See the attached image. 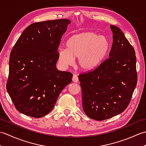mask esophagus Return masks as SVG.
<instances>
[{"instance_id":"obj_1","label":"esophagus","mask_w":146,"mask_h":146,"mask_svg":"<svg viewBox=\"0 0 146 146\" xmlns=\"http://www.w3.org/2000/svg\"><path fill=\"white\" fill-rule=\"evenodd\" d=\"M72 80H73V82H75V83L78 82V76H77L76 75H73Z\"/></svg>"}]
</instances>
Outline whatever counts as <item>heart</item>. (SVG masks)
<instances>
[{"mask_svg":"<svg viewBox=\"0 0 146 146\" xmlns=\"http://www.w3.org/2000/svg\"><path fill=\"white\" fill-rule=\"evenodd\" d=\"M67 48L59 49V61L63 66L72 64L78 58L80 69L92 71L103 63L110 51L111 44L107 37L92 31L73 35L68 39Z\"/></svg>","mask_w":146,"mask_h":146,"instance_id":"1","label":"heart"}]
</instances>
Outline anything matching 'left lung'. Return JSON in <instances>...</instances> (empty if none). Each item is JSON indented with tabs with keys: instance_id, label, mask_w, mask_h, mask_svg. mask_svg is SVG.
Returning a JSON list of instances; mask_svg holds the SVG:
<instances>
[{
	"instance_id": "1",
	"label": "left lung",
	"mask_w": 146,
	"mask_h": 146,
	"mask_svg": "<svg viewBox=\"0 0 146 146\" xmlns=\"http://www.w3.org/2000/svg\"><path fill=\"white\" fill-rule=\"evenodd\" d=\"M113 44L109 58L96 69L80 74L83 108L95 120L123 112L131 102L137 82L134 48L119 27L110 25Z\"/></svg>"
}]
</instances>
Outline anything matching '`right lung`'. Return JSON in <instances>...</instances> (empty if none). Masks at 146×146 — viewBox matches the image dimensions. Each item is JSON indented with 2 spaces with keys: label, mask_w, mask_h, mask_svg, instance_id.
Returning <instances> with one entry per match:
<instances>
[{
  "label": "right lung",
  "mask_w": 146,
  "mask_h": 146,
  "mask_svg": "<svg viewBox=\"0 0 146 146\" xmlns=\"http://www.w3.org/2000/svg\"><path fill=\"white\" fill-rule=\"evenodd\" d=\"M70 23L63 19L31 24L15 42L6 88L19 112L35 118L45 116L71 82L72 73L56 67L61 37Z\"/></svg>",
  "instance_id": "right-lung-1"
}]
</instances>
